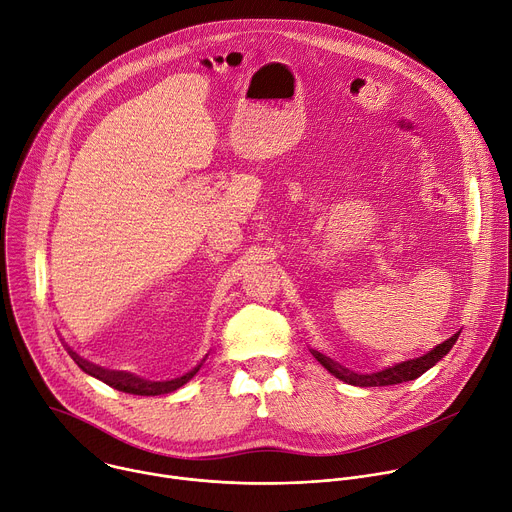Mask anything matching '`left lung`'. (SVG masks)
Here are the masks:
<instances>
[{
    "instance_id": "1",
    "label": "left lung",
    "mask_w": 512,
    "mask_h": 512,
    "mask_svg": "<svg viewBox=\"0 0 512 512\" xmlns=\"http://www.w3.org/2000/svg\"><path fill=\"white\" fill-rule=\"evenodd\" d=\"M458 334H454L452 338H448L442 344H437L433 350H429L427 354H423L419 358L405 360L401 364H395V367H391V369H385V371H379V373H373V375L350 373V371L342 369L340 364H336L330 358L322 356L320 352H314V354L320 360L322 367H326L336 379H340L344 383H350V385H356V387H385V385H397V383H405V381H413V379L421 377L427 369L433 367L437 360H442L450 352V348L458 340Z\"/></svg>"
}]
</instances>
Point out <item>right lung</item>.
<instances>
[{"instance_id": "add662e5", "label": "right lung", "mask_w": 512, "mask_h": 512, "mask_svg": "<svg viewBox=\"0 0 512 512\" xmlns=\"http://www.w3.org/2000/svg\"><path fill=\"white\" fill-rule=\"evenodd\" d=\"M70 354H72V358H75V362L79 364V367H81L85 373H89V375L101 379L103 383H107L109 387H113V389H117V391L131 393V395H162V393L176 391V389H180L184 383H188V381L198 373V369H200V364H198V367H196L194 371L186 373L184 377H178V379H172V381H164V383H162V381H156V383H154V381L137 379V377H133V375H129V373H123V371H105V369L95 367V364L83 360L81 356H77L72 350H70Z\"/></svg>"}]
</instances>
